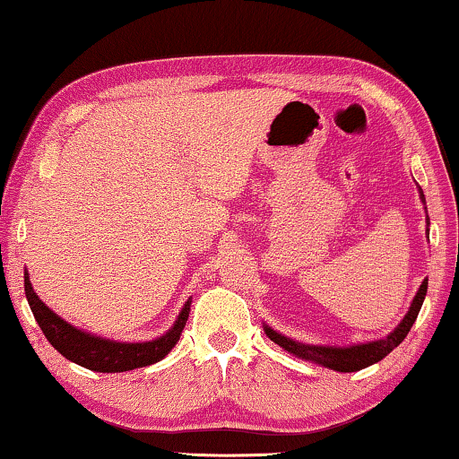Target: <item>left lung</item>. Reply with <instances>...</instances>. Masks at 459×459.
<instances>
[{
	"instance_id": "left-lung-1",
	"label": "left lung",
	"mask_w": 459,
	"mask_h": 459,
	"mask_svg": "<svg viewBox=\"0 0 459 459\" xmlns=\"http://www.w3.org/2000/svg\"><path fill=\"white\" fill-rule=\"evenodd\" d=\"M420 197H422V202H425L422 191H420ZM425 295H427V280L420 284V289H419V292H416V297L412 300V307H410L406 317L402 319V324L395 327V330L389 333L387 338L368 342V344H357L351 348L307 346V344H299V342L282 336V333H276L272 327H264V330H265V333H268L270 340L276 342L278 346H282L284 351H289L290 354H297V357H300V359L319 362V365L330 367V368H333V371L352 373V371H360V368L373 365V362H379L381 359H385L395 346L402 344V340L408 336L410 327H412L416 317H419V311L422 307V300H425Z\"/></svg>"
}]
</instances>
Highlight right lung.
Masks as SVG:
<instances>
[{"mask_svg": "<svg viewBox=\"0 0 459 459\" xmlns=\"http://www.w3.org/2000/svg\"><path fill=\"white\" fill-rule=\"evenodd\" d=\"M24 292L26 299H29L34 319H37L39 327L43 330L45 338L51 342L55 351L64 354L67 360L97 373L132 371V368L148 367L152 362L162 360L170 352V348L177 344V340H179L183 327L187 324L191 305V300H187L175 325L164 336L152 342H142V344H126V342L91 336V333L76 330L67 321L55 316L49 307L37 297V292L32 290L29 273H24Z\"/></svg>", "mask_w": 459, "mask_h": 459, "instance_id": "add662e5", "label": "right lung"}]
</instances>
